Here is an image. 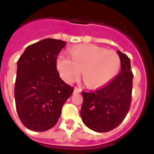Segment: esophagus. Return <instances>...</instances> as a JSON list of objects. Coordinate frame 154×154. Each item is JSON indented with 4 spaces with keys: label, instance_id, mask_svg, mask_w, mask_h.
Here are the masks:
<instances>
[{
    "label": "esophagus",
    "instance_id": "esophagus-1",
    "mask_svg": "<svg viewBox=\"0 0 154 154\" xmlns=\"http://www.w3.org/2000/svg\"><path fill=\"white\" fill-rule=\"evenodd\" d=\"M74 91H75V92H77V93H80L81 91H82V89H81V88H78V87H75V88H74Z\"/></svg>",
    "mask_w": 154,
    "mask_h": 154
}]
</instances>
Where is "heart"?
<instances>
[{
	"label": "heart",
	"mask_w": 154,
	"mask_h": 154,
	"mask_svg": "<svg viewBox=\"0 0 154 154\" xmlns=\"http://www.w3.org/2000/svg\"><path fill=\"white\" fill-rule=\"evenodd\" d=\"M71 58L60 54L56 65L61 77L71 83L81 74L90 87H100L112 81L121 66L119 54L93 44L79 45L69 52Z\"/></svg>",
	"instance_id": "1"
}]
</instances>
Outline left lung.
<instances>
[{
	"instance_id": "obj_1",
	"label": "left lung",
	"mask_w": 154,
	"mask_h": 154,
	"mask_svg": "<svg viewBox=\"0 0 154 154\" xmlns=\"http://www.w3.org/2000/svg\"><path fill=\"white\" fill-rule=\"evenodd\" d=\"M117 54L121 60L120 72L102 88L82 91L81 117L84 124L96 132H108L116 128L125 118L131 104L134 75L130 59L120 51Z\"/></svg>"
}]
</instances>
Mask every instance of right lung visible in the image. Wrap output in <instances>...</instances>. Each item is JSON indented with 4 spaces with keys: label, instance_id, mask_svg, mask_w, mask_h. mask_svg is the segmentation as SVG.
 Wrapping results in <instances>:
<instances>
[{
    "label": "right lung",
    "instance_id": "obj_1",
    "mask_svg": "<svg viewBox=\"0 0 154 154\" xmlns=\"http://www.w3.org/2000/svg\"><path fill=\"white\" fill-rule=\"evenodd\" d=\"M65 45L64 41L45 38L28 46L17 62L15 106L29 129L42 132L54 127L73 92L57 70V55Z\"/></svg>",
    "mask_w": 154,
    "mask_h": 154
}]
</instances>
